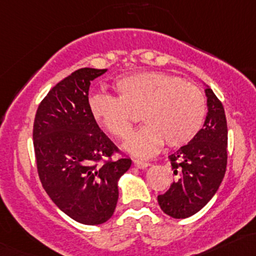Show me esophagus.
I'll list each match as a JSON object with an SVG mask.
<instances>
[{
    "instance_id": "obj_1",
    "label": "esophagus",
    "mask_w": 256,
    "mask_h": 256,
    "mask_svg": "<svg viewBox=\"0 0 256 256\" xmlns=\"http://www.w3.org/2000/svg\"><path fill=\"white\" fill-rule=\"evenodd\" d=\"M134 165L137 168V169H146V168L150 166V162H144V160H134Z\"/></svg>"
}]
</instances>
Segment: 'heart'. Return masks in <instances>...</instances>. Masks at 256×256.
<instances>
[{
  "instance_id": "1",
  "label": "heart",
  "mask_w": 256,
  "mask_h": 256,
  "mask_svg": "<svg viewBox=\"0 0 256 256\" xmlns=\"http://www.w3.org/2000/svg\"><path fill=\"white\" fill-rule=\"evenodd\" d=\"M116 97L94 94L88 112L103 130L116 138L128 137L134 116L141 112L143 125L126 142V150L150 156L166 143L178 147L192 141L206 118V100L193 84L164 72L143 70L118 78Z\"/></svg>"
}]
</instances>
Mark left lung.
<instances>
[{
    "instance_id": "8db88e82",
    "label": "left lung",
    "mask_w": 256,
    "mask_h": 256,
    "mask_svg": "<svg viewBox=\"0 0 256 256\" xmlns=\"http://www.w3.org/2000/svg\"><path fill=\"white\" fill-rule=\"evenodd\" d=\"M208 113L203 128L186 146L169 156L174 181L158 196L160 209L174 218L194 215L209 203L227 165V122L222 103L206 85Z\"/></svg>"
}]
</instances>
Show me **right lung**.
Listing matches in <instances>:
<instances>
[{
    "label": "right lung",
    "mask_w": 256,
    "mask_h": 256,
    "mask_svg": "<svg viewBox=\"0 0 256 256\" xmlns=\"http://www.w3.org/2000/svg\"><path fill=\"white\" fill-rule=\"evenodd\" d=\"M106 69L82 68L62 80L38 106L34 148L41 184L53 203L72 220L100 224L114 214L118 181L131 159L100 160L118 150L88 112L91 81Z\"/></svg>",
    "instance_id": "right-lung-1"
}]
</instances>
